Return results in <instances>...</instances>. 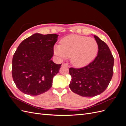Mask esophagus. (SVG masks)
<instances>
[{"mask_svg": "<svg viewBox=\"0 0 126 126\" xmlns=\"http://www.w3.org/2000/svg\"><path fill=\"white\" fill-rule=\"evenodd\" d=\"M65 66L66 67H69V65H68V63H62V66Z\"/></svg>", "mask_w": 126, "mask_h": 126, "instance_id": "esophagus-1", "label": "esophagus"}]
</instances>
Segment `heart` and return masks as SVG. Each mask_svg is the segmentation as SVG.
<instances>
[{"instance_id": "1", "label": "heart", "mask_w": 126, "mask_h": 126, "mask_svg": "<svg viewBox=\"0 0 126 126\" xmlns=\"http://www.w3.org/2000/svg\"><path fill=\"white\" fill-rule=\"evenodd\" d=\"M98 50V44L92 38L71 35L63 38L62 45L55 46L54 54L61 59L71 56V63L74 65L82 67L94 59Z\"/></svg>"}]
</instances>
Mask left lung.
Segmentation results:
<instances>
[{"instance_id":"1","label":"left lung","mask_w":126,"mask_h":126,"mask_svg":"<svg viewBox=\"0 0 126 126\" xmlns=\"http://www.w3.org/2000/svg\"><path fill=\"white\" fill-rule=\"evenodd\" d=\"M98 45L97 56L88 65L81 68H70L69 88L79 96L92 97L106 90L113 75L114 59L108 45L94 35Z\"/></svg>"}]
</instances>
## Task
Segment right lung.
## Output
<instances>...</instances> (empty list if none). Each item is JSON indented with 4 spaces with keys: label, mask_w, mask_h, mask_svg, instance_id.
<instances>
[{
    "label": "right lung",
    "mask_w": 126,
    "mask_h": 126,
    "mask_svg": "<svg viewBox=\"0 0 126 126\" xmlns=\"http://www.w3.org/2000/svg\"><path fill=\"white\" fill-rule=\"evenodd\" d=\"M57 34L36 33L22 41L13 56L12 76L17 87L30 96L46 92L62 64L51 60Z\"/></svg>",
    "instance_id": "right-lung-1"
}]
</instances>
